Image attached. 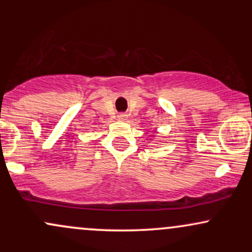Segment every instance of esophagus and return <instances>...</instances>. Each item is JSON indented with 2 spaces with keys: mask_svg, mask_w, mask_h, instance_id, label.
<instances>
[{
  "mask_svg": "<svg viewBox=\"0 0 252 252\" xmlns=\"http://www.w3.org/2000/svg\"><path fill=\"white\" fill-rule=\"evenodd\" d=\"M126 118H128V115H126V114H120L117 116V120L118 121H126Z\"/></svg>",
  "mask_w": 252,
  "mask_h": 252,
  "instance_id": "esophagus-1",
  "label": "esophagus"
}]
</instances>
